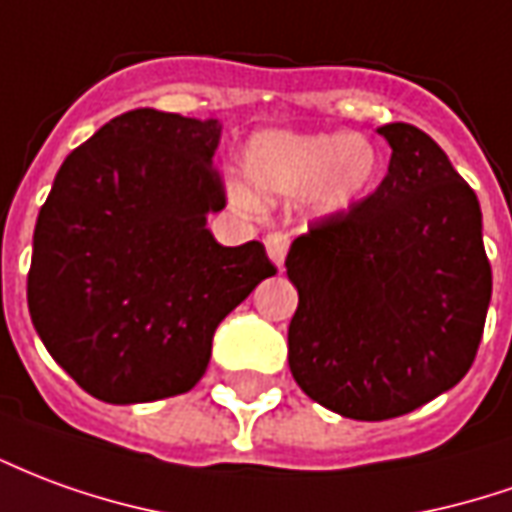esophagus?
I'll return each instance as SVG.
<instances>
[{
  "instance_id": "1",
  "label": "esophagus",
  "mask_w": 512,
  "mask_h": 512,
  "mask_svg": "<svg viewBox=\"0 0 512 512\" xmlns=\"http://www.w3.org/2000/svg\"><path fill=\"white\" fill-rule=\"evenodd\" d=\"M288 246H291V235L288 232H271V235H266V252L277 263V268H282V263H285Z\"/></svg>"
}]
</instances>
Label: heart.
<instances>
[{
    "mask_svg": "<svg viewBox=\"0 0 512 512\" xmlns=\"http://www.w3.org/2000/svg\"><path fill=\"white\" fill-rule=\"evenodd\" d=\"M380 171V152L360 132L260 130L241 152V174L263 199L305 194L318 213H346L360 205ZM230 202L255 210L244 185H230Z\"/></svg>",
    "mask_w": 512,
    "mask_h": 512,
    "instance_id": "obj_1",
    "label": "heart"
}]
</instances>
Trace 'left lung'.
Masks as SVG:
<instances>
[{"label": "left lung", "mask_w": 512, "mask_h": 512, "mask_svg": "<svg viewBox=\"0 0 512 512\" xmlns=\"http://www.w3.org/2000/svg\"><path fill=\"white\" fill-rule=\"evenodd\" d=\"M388 174L346 216L299 235L285 257L299 307L288 366L332 413L385 421L466 377L491 305L477 194L413 124L377 130Z\"/></svg>", "instance_id": "1"}]
</instances>
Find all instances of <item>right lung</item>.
<instances>
[{
	"label": "right lung",
	"mask_w": 512,
	"mask_h": 512,
	"mask_svg": "<svg viewBox=\"0 0 512 512\" xmlns=\"http://www.w3.org/2000/svg\"><path fill=\"white\" fill-rule=\"evenodd\" d=\"M221 124L155 107L121 113L77 146L38 213L32 324L71 380L141 405L202 380L213 332L277 268L260 241L221 246L213 169Z\"/></svg>",
	"instance_id": "1"
}]
</instances>
